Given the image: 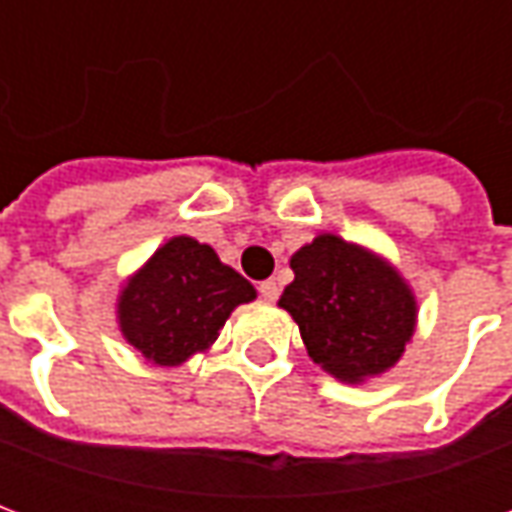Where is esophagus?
I'll use <instances>...</instances> for the list:
<instances>
[{
  "label": "esophagus",
  "instance_id": "34e87169",
  "mask_svg": "<svg viewBox=\"0 0 512 512\" xmlns=\"http://www.w3.org/2000/svg\"><path fill=\"white\" fill-rule=\"evenodd\" d=\"M260 296H263V299L266 301H277V296H279V285L277 282H274V279H266V282H260Z\"/></svg>",
  "mask_w": 512,
  "mask_h": 512
}]
</instances>
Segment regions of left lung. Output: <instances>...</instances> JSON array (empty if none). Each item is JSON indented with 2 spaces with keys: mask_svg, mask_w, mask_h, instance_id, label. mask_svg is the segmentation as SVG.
Returning a JSON list of instances; mask_svg holds the SVG:
<instances>
[{
  "mask_svg": "<svg viewBox=\"0 0 512 512\" xmlns=\"http://www.w3.org/2000/svg\"><path fill=\"white\" fill-rule=\"evenodd\" d=\"M279 307L299 323L307 354L343 384L384 376L417 332V296L384 255L321 233L290 257Z\"/></svg>",
  "mask_w": 512,
  "mask_h": 512,
  "instance_id": "obj_1",
  "label": "left lung"
}]
</instances>
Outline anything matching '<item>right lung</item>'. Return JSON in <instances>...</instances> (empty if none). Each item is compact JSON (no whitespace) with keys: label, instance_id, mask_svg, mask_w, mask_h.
I'll use <instances>...</instances> for the list:
<instances>
[{"label":"right lung","instance_id":"obj_1","mask_svg":"<svg viewBox=\"0 0 512 512\" xmlns=\"http://www.w3.org/2000/svg\"><path fill=\"white\" fill-rule=\"evenodd\" d=\"M257 299L252 282L224 266L208 244L175 235L117 293V326L147 362L178 367L205 354L230 312Z\"/></svg>","mask_w":512,"mask_h":512}]
</instances>
